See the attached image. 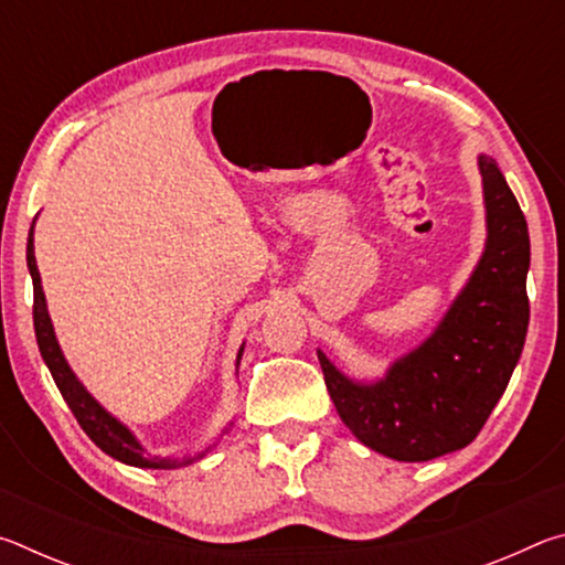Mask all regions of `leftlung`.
I'll return each mask as SVG.
<instances>
[{
    "mask_svg": "<svg viewBox=\"0 0 565 565\" xmlns=\"http://www.w3.org/2000/svg\"><path fill=\"white\" fill-rule=\"evenodd\" d=\"M486 252L471 279L418 349L376 384H356L319 351L343 424L396 461H431L473 441L509 386L529 331V224L491 157H478Z\"/></svg>",
    "mask_w": 565,
    "mask_h": 565,
    "instance_id": "8db88e82",
    "label": "left lung"
}]
</instances>
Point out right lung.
I'll list each match as a JSON object with an SVG mask.
<instances>
[{"label":"right lung","instance_id":"add662e5","mask_svg":"<svg viewBox=\"0 0 565 565\" xmlns=\"http://www.w3.org/2000/svg\"><path fill=\"white\" fill-rule=\"evenodd\" d=\"M26 266H30L32 274V284H34V333H36V343H40L42 359L46 366H50V374L54 379L56 388L64 396L66 406L72 408L74 418L79 420V426L84 428L94 444H97L104 454H109L111 458H117L121 463L137 466V468H177L181 463H191L194 458H202L206 451H202L194 458H184V461H177V458H159V456H149L145 451L137 438L131 436V431L124 424H119L109 411H104L99 406V401H94L87 388L79 384V379L74 376V371L66 363L64 353L56 343L54 337V327L50 313H46V299L42 291V279H40V269H36V259H34V224L30 228V238H26ZM242 351L238 349L236 356V366L242 361Z\"/></svg>","mask_w":565,"mask_h":565}]
</instances>
